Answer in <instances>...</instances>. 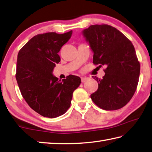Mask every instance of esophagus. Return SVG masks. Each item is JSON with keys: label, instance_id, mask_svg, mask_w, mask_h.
Returning <instances> with one entry per match:
<instances>
[{"label": "esophagus", "instance_id": "1", "mask_svg": "<svg viewBox=\"0 0 152 152\" xmlns=\"http://www.w3.org/2000/svg\"><path fill=\"white\" fill-rule=\"evenodd\" d=\"M88 77H81V81L84 83V82H86L87 80H88Z\"/></svg>", "mask_w": 152, "mask_h": 152}]
</instances>
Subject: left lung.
I'll return each instance as SVG.
<instances>
[{"label":"left lung","mask_w":152,"mask_h":152,"mask_svg":"<svg viewBox=\"0 0 152 152\" xmlns=\"http://www.w3.org/2000/svg\"><path fill=\"white\" fill-rule=\"evenodd\" d=\"M83 34L94 53L93 63L105 65L98 89L91 95L93 102L104 110H119L134 95L139 81L140 64L132 42L115 27L94 25L84 29Z\"/></svg>","instance_id":"left-lung-1"}]
</instances>
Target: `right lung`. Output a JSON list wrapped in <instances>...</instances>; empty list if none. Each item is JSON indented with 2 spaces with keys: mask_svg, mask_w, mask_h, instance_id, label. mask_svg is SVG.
<instances>
[{
  "mask_svg": "<svg viewBox=\"0 0 152 152\" xmlns=\"http://www.w3.org/2000/svg\"><path fill=\"white\" fill-rule=\"evenodd\" d=\"M72 33L37 34L18 53L16 79L21 94L31 109L45 118L63 115L70 107L73 91L81 84L78 76L70 75L61 81L53 75L61 61L58 53Z\"/></svg>",
  "mask_w": 152,
  "mask_h": 152,
  "instance_id": "obj_1",
  "label": "right lung"
}]
</instances>
